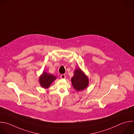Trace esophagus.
Returning a JSON list of instances; mask_svg holds the SVG:
<instances>
[{"label": "esophagus", "instance_id": "1", "mask_svg": "<svg viewBox=\"0 0 134 134\" xmlns=\"http://www.w3.org/2000/svg\"><path fill=\"white\" fill-rule=\"evenodd\" d=\"M60 77H61L62 78H63V79H64V78H66V76H65V74H62V75H60Z\"/></svg>", "mask_w": 134, "mask_h": 134}]
</instances>
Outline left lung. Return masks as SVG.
Segmentation results:
<instances>
[{"instance_id":"left-lung-1","label":"left lung","mask_w":134,"mask_h":134,"mask_svg":"<svg viewBox=\"0 0 134 134\" xmlns=\"http://www.w3.org/2000/svg\"><path fill=\"white\" fill-rule=\"evenodd\" d=\"M71 82L74 88L77 91L85 90L88 85V77L79 68L75 70Z\"/></svg>"}]
</instances>
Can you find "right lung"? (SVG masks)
Segmentation results:
<instances>
[{"label": "right lung", "instance_id": "right-lung-1", "mask_svg": "<svg viewBox=\"0 0 134 134\" xmlns=\"http://www.w3.org/2000/svg\"><path fill=\"white\" fill-rule=\"evenodd\" d=\"M56 77L53 75L43 72L39 78V82L41 86L44 88H48L51 83L56 79Z\"/></svg>", "mask_w": 134, "mask_h": 134}]
</instances>
